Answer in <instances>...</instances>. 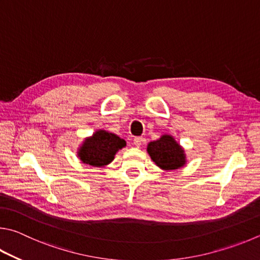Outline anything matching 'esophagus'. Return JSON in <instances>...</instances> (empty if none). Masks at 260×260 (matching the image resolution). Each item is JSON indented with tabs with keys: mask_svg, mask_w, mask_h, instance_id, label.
<instances>
[{
	"mask_svg": "<svg viewBox=\"0 0 260 260\" xmlns=\"http://www.w3.org/2000/svg\"><path fill=\"white\" fill-rule=\"evenodd\" d=\"M143 138H141V136H138V138H135L134 140H133V143H134V145L136 146V148H140L141 145H142V143H143Z\"/></svg>",
	"mask_w": 260,
	"mask_h": 260,
	"instance_id": "34e87169",
	"label": "esophagus"
}]
</instances>
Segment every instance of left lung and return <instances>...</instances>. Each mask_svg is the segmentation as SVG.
<instances>
[{"label":"left lung","mask_w":260,"mask_h":260,"mask_svg":"<svg viewBox=\"0 0 260 260\" xmlns=\"http://www.w3.org/2000/svg\"><path fill=\"white\" fill-rule=\"evenodd\" d=\"M148 153L154 164L165 171L178 169L185 165V153L173 136L165 134L148 144Z\"/></svg>","instance_id":"obj_1"}]
</instances>
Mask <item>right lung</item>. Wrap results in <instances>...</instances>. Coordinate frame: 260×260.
<instances>
[{
  "mask_svg": "<svg viewBox=\"0 0 260 260\" xmlns=\"http://www.w3.org/2000/svg\"><path fill=\"white\" fill-rule=\"evenodd\" d=\"M125 145V140L120 139L119 136L99 129L91 138L84 141L78 151V157L89 166H106L114 160L117 151Z\"/></svg>",
  "mask_w": 260,
  "mask_h": 260,
  "instance_id": "right-lung-1",
  "label": "right lung"
}]
</instances>
